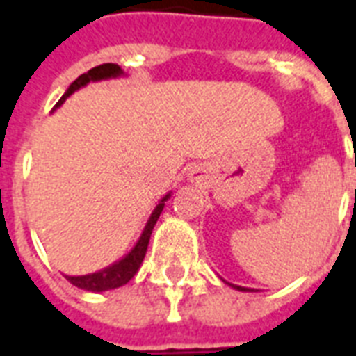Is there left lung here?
Segmentation results:
<instances>
[{"label": "left lung", "instance_id": "1", "mask_svg": "<svg viewBox=\"0 0 356 356\" xmlns=\"http://www.w3.org/2000/svg\"><path fill=\"white\" fill-rule=\"evenodd\" d=\"M225 282H227V280H225ZM228 286H232L234 290H238V291H258V290H254V288H243V286H238V284H230V282H227Z\"/></svg>", "mask_w": 356, "mask_h": 356}]
</instances>
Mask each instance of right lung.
<instances>
[{"mask_svg": "<svg viewBox=\"0 0 356 356\" xmlns=\"http://www.w3.org/2000/svg\"><path fill=\"white\" fill-rule=\"evenodd\" d=\"M124 76V70L118 65H113V63H106V65L95 66V68H90L89 72L81 74L76 81H74L66 92L63 95L59 102H57V107H60L65 104V100L68 96H72L76 90L83 89L85 85L95 83V81H104V79H115ZM170 198V191L165 195L158 204H156V208L148 217L147 225L143 228V234L139 236V239L135 241V245L131 247L128 254H124L120 260H117L111 266L104 267L100 271L90 273V275H79V277H70V275H66V280L74 286H78L81 290L85 291H107V290H115V288H120L124 284H128L131 278L135 277V273L139 271L140 264L145 260V254H147L148 249V241H150V236H152V230L156 227V222H158L159 216H161V211L165 208V202Z\"/></svg>", "mask_w": 356, "mask_h": 356, "instance_id": "1", "label": "right lung"}]
</instances>
